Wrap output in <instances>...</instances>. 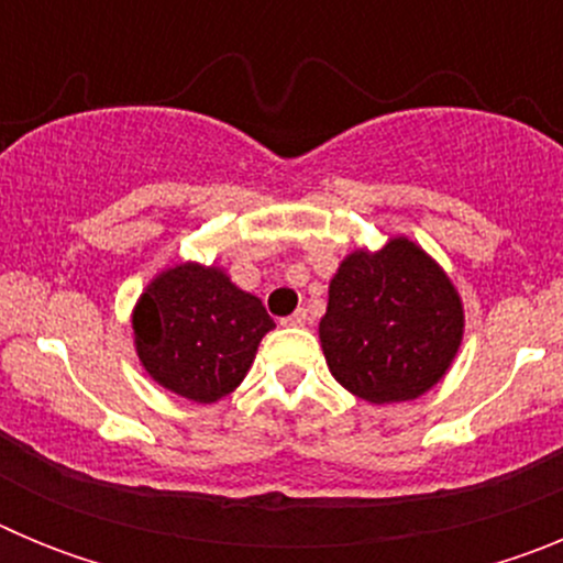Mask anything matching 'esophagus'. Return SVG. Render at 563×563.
I'll return each mask as SVG.
<instances>
[{"mask_svg": "<svg viewBox=\"0 0 563 563\" xmlns=\"http://www.w3.org/2000/svg\"><path fill=\"white\" fill-rule=\"evenodd\" d=\"M287 327H305L307 324V310H296L292 316L285 318Z\"/></svg>", "mask_w": 563, "mask_h": 563, "instance_id": "esophagus-1", "label": "esophagus"}]
</instances>
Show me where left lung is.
I'll return each mask as SVG.
<instances>
[{
	"label": "left lung",
	"mask_w": 563,
	"mask_h": 563,
	"mask_svg": "<svg viewBox=\"0 0 563 563\" xmlns=\"http://www.w3.org/2000/svg\"><path fill=\"white\" fill-rule=\"evenodd\" d=\"M460 292L406 236L355 251L330 282L321 350L343 389L369 402L415 400L442 380L462 343Z\"/></svg>",
	"instance_id": "8db88e82"
}]
</instances>
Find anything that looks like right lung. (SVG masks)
I'll use <instances>...</instances> for the list:
<instances>
[{
  "instance_id": "obj_1",
  "label": "right lung",
  "mask_w": 563,
  "mask_h": 563,
  "mask_svg": "<svg viewBox=\"0 0 563 563\" xmlns=\"http://www.w3.org/2000/svg\"><path fill=\"white\" fill-rule=\"evenodd\" d=\"M143 369L163 389L213 402L245 380L273 318L220 267H168L141 296L132 316Z\"/></svg>"
}]
</instances>
